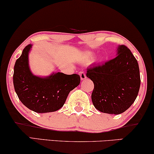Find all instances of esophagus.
<instances>
[{"mask_svg":"<svg viewBox=\"0 0 154 154\" xmlns=\"http://www.w3.org/2000/svg\"><path fill=\"white\" fill-rule=\"evenodd\" d=\"M79 76H80L81 80H85V79L87 78V76H86V75H85V73L83 71L79 72Z\"/></svg>","mask_w":154,"mask_h":154,"instance_id":"esophagus-1","label":"esophagus"}]
</instances>
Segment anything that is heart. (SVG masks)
I'll return each instance as SVG.
<instances>
[{"label":"heart","mask_w":154,"mask_h":154,"mask_svg":"<svg viewBox=\"0 0 154 154\" xmlns=\"http://www.w3.org/2000/svg\"><path fill=\"white\" fill-rule=\"evenodd\" d=\"M88 56H89V57H92V55H91V54H88Z\"/></svg>","instance_id":"heart-1"}]
</instances>
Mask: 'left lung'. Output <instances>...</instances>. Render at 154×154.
Here are the masks:
<instances>
[{
	"label": "left lung",
	"mask_w": 154,
	"mask_h": 154,
	"mask_svg": "<svg viewBox=\"0 0 154 154\" xmlns=\"http://www.w3.org/2000/svg\"><path fill=\"white\" fill-rule=\"evenodd\" d=\"M87 70L94 85L91 101L101 112L122 114L137 99L141 84L139 64L126 46L119 45L115 58Z\"/></svg>",
	"instance_id": "1"
}]
</instances>
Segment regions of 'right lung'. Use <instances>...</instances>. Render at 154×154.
<instances>
[{
	"mask_svg": "<svg viewBox=\"0 0 154 154\" xmlns=\"http://www.w3.org/2000/svg\"><path fill=\"white\" fill-rule=\"evenodd\" d=\"M32 45L23 49L22 54L15 62L13 85L20 102L29 109L37 113L55 112L63 107L69 91L80 83L77 74L65 75L52 73L40 77L31 72L28 54Z\"/></svg>",
	"mask_w": 154,
	"mask_h": 154,
	"instance_id": "1",
	"label": "right lung"
}]
</instances>
